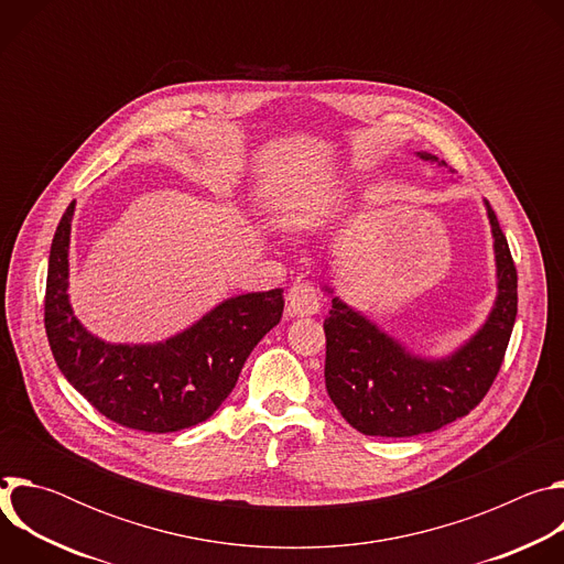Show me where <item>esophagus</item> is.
I'll use <instances>...</instances> for the list:
<instances>
[{"label":"esophagus","mask_w":564,"mask_h":564,"mask_svg":"<svg viewBox=\"0 0 564 564\" xmlns=\"http://www.w3.org/2000/svg\"><path fill=\"white\" fill-rule=\"evenodd\" d=\"M318 307H321V301H318V294L312 288V283L301 281L290 288L288 299H285L288 316H312L318 312Z\"/></svg>","instance_id":"34e87169"}]
</instances>
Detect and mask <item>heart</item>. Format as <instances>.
<instances>
[{"label": "heart", "instance_id": "b5f03b06", "mask_svg": "<svg viewBox=\"0 0 564 564\" xmlns=\"http://www.w3.org/2000/svg\"><path fill=\"white\" fill-rule=\"evenodd\" d=\"M341 200H344L341 187H333V189L324 192L296 212V225L301 229H316L321 225H326L339 209Z\"/></svg>", "mask_w": 564, "mask_h": 564}]
</instances>
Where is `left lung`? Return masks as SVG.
<instances>
[{"mask_svg": "<svg viewBox=\"0 0 564 564\" xmlns=\"http://www.w3.org/2000/svg\"><path fill=\"white\" fill-rule=\"evenodd\" d=\"M426 163L444 160L417 151ZM494 234L498 294L485 324L446 357H422L333 294L326 330V388L341 417L364 435L413 437L468 415L502 366L518 314V272L498 216L485 200Z\"/></svg>", "mask_w": 564, "mask_h": 564, "instance_id": "obj_1", "label": "left lung"}]
</instances>
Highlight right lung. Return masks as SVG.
<instances>
[{
  "label": "right lung",
  "instance_id": "right-lung-1",
  "mask_svg": "<svg viewBox=\"0 0 564 564\" xmlns=\"http://www.w3.org/2000/svg\"><path fill=\"white\" fill-rule=\"evenodd\" d=\"M75 200L51 243L44 326L66 381L111 422L176 433L209 420L238 381L254 346L279 324L283 290L236 294L183 333L155 344H111L91 335L68 301V246Z\"/></svg>",
  "mask_w": 564,
  "mask_h": 564
}]
</instances>
